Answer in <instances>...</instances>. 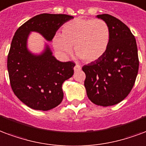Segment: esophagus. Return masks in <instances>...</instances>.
<instances>
[{
    "label": "esophagus",
    "mask_w": 146,
    "mask_h": 146,
    "mask_svg": "<svg viewBox=\"0 0 146 146\" xmlns=\"http://www.w3.org/2000/svg\"><path fill=\"white\" fill-rule=\"evenodd\" d=\"M80 70H81V66H80V65H76V66H74V71H75V72L80 71Z\"/></svg>",
    "instance_id": "34e87169"
}]
</instances>
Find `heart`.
<instances>
[{
  "label": "heart",
  "mask_w": 146,
  "mask_h": 146,
  "mask_svg": "<svg viewBox=\"0 0 146 146\" xmlns=\"http://www.w3.org/2000/svg\"><path fill=\"white\" fill-rule=\"evenodd\" d=\"M110 36L108 25L103 20L76 18L65 24L62 35H56L52 45L61 54L71 53L74 46L82 59L94 62L106 52Z\"/></svg>",
  "instance_id": "heart-1"
}]
</instances>
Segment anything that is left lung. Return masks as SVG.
Returning a JSON list of instances; mask_svg holds the SVG:
<instances>
[{"label":"left lung","instance_id":"obj_1","mask_svg":"<svg viewBox=\"0 0 146 146\" xmlns=\"http://www.w3.org/2000/svg\"><path fill=\"white\" fill-rule=\"evenodd\" d=\"M97 18L108 24L110 42L100 59L82 67L86 74L84 86L91 102L112 106L124 100L135 84L139 66L138 48L135 36L122 21L108 14Z\"/></svg>","mask_w":146,"mask_h":146}]
</instances>
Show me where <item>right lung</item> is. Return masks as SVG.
I'll use <instances>...</instances> for the list:
<instances>
[{"mask_svg": "<svg viewBox=\"0 0 146 146\" xmlns=\"http://www.w3.org/2000/svg\"><path fill=\"white\" fill-rule=\"evenodd\" d=\"M72 18L67 15L41 14L19 27L13 37L7 56L11 87L21 102L34 110L48 111L62 102V85L73 75L75 63L57 60L47 44L41 54L31 52L27 46L29 35L38 32L51 42L57 30Z\"/></svg>", "mask_w": 146, "mask_h": 146, "instance_id": "right-lung-1", "label": "right lung"}]
</instances>
